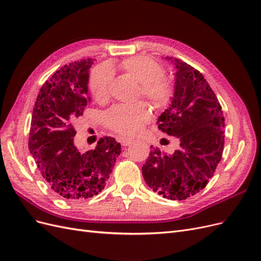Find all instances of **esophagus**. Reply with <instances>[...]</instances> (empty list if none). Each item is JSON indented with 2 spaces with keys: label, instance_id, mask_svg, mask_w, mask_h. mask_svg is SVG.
Masks as SVG:
<instances>
[{
  "label": "esophagus",
  "instance_id": "34e87169",
  "mask_svg": "<svg viewBox=\"0 0 261 261\" xmlns=\"http://www.w3.org/2000/svg\"><path fill=\"white\" fill-rule=\"evenodd\" d=\"M132 139L130 138H126V137H121L120 138V143L122 144V146H129L132 144Z\"/></svg>",
  "mask_w": 261,
  "mask_h": 261
}]
</instances>
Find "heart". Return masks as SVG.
Segmentation results:
<instances>
[{
  "label": "heart",
  "mask_w": 261,
  "mask_h": 261,
  "mask_svg": "<svg viewBox=\"0 0 261 261\" xmlns=\"http://www.w3.org/2000/svg\"><path fill=\"white\" fill-rule=\"evenodd\" d=\"M117 67L133 80L138 82L140 94L156 108L167 107L174 93V85L164 76L163 66L148 57H132L123 60ZM112 72L108 66H97L91 70L88 87L92 97L98 102H106L110 97ZM151 117L149 107L139 102L136 105H120L113 107L106 115V124L110 129L123 136L137 134Z\"/></svg>",
  "instance_id": "1"
}]
</instances>
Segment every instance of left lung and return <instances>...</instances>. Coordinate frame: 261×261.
I'll return each instance as SVG.
<instances>
[{
  "instance_id": "8db88e82",
  "label": "left lung",
  "mask_w": 261,
  "mask_h": 261,
  "mask_svg": "<svg viewBox=\"0 0 261 261\" xmlns=\"http://www.w3.org/2000/svg\"><path fill=\"white\" fill-rule=\"evenodd\" d=\"M167 59L176 67L174 98L156 124L161 132L177 137L179 147L168 154L151 146L143 176L164 198L184 200L206 187L222 159L224 116L199 70L176 58Z\"/></svg>"
}]
</instances>
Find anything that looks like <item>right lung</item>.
Masks as SVG:
<instances>
[{"mask_svg": "<svg viewBox=\"0 0 261 261\" xmlns=\"http://www.w3.org/2000/svg\"><path fill=\"white\" fill-rule=\"evenodd\" d=\"M93 61L83 59L57 70L41 87L31 116L30 153L52 191L70 200L98 195L121 153V144L108 136L86 152L74 145L72 123L91 101L87 84Z\"/></svg>", "mask_w": 261, "mask_h": 261, "instance_id": "add662e5", "label": "right lung"}]
</instances>
